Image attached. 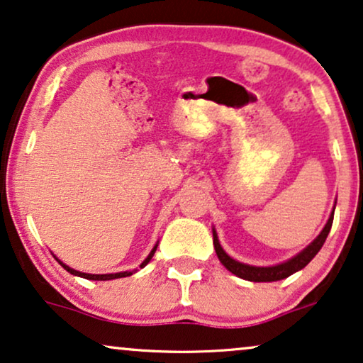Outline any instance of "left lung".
<instances>
[{
	"instance_id": "1",
	"label": "left lung",
	"mask_w": 363,
	"mask_h": 363,
	"mask_svg": "<svg viewBox=\"0 0 363 363\" xmlns=\"http://www.w3.org/2000/svg\"><path fill=\"white\" fill-rule=\"evenodd\" d=\"M334 211H335V205L332 208V213L327 220L325 226L322 228V231L319 233V236L315 238L311 245H307L304 250L301 252H297L296 256H292L291 259H287L284 262H279V264L274 266H251V264H245V262H240L228 255V252L223 250L220 245V240H218L216 230L213 228V245H215V251L218 259L221 261V264L226 267L228 271L233 272V274L241 277V279L251 281V282H272V281H281L289 277L294 272L301 271L302 267H306L309 262L314 259V256L320 251V247L324 246V242L329 236V231L332 228V221H334Z\"/></svg>"
}]
</instances>
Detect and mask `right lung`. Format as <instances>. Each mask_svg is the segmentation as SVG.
<instances>
[{"label": "right lung", "instance_id": "1", "mask_svg": "<svg viewBox=\"0 0 363 363\" xmlns=\"http://www.w3.org/2000/svg\"><path fill=\"white\" fill-rule=\"evenodd\" d=\"M157 246H158V242H157L155 246H153V250L150 251V255H148V256L145 257V259H143V262L140 264V269H142V267H145V266L148 264V262H150V259H152L153 255H155V251H157ZM54 257H56V256H54ZM56 261H57L59 264H61L67 272H71V274H74V276L84 277V279H89V281H111V279H118V277L132 276L133 272L137 271V269H133V271H122V272H113V274H89V272H81V271L72 269V267H69L67 264H64V262H62L61 259H57V257H56Z\"/></svg>", "mask_w": 363, "mask_h": 363}]
</instances>
